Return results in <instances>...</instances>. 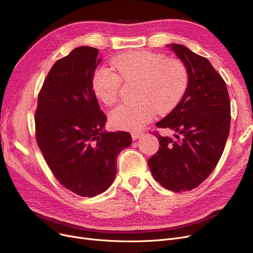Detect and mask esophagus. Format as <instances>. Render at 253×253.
<instances>
[{"label":"esophagus","instance_id":"1","mask_svg":"<svg viewBox=\"0 0 253 253\" xmlns=\"http://www.w3.org/2000/svg\"><path fill=\"white\" fill-rule=\"evenodd\" d=\"M142 132H133V133H131V136H132V139L135 140V139H138L142 136Z\"/></svg>","mask_w":253,"mask_h":253}]
</instances>
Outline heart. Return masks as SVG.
<instances>
[{
    "mask_svg": "<svg viewBox=\"0 0 253 253\" xmlns=\"http://www.w3.org/2000/svg\"><path fill=\"white\" fill-rule=\"evenodd\" d=\"M113 68L95 71L92 89L96 98L105 105L119 100L122 80L140 83L136 99L138 102L122 104L110 114L115 128L136 131L150 123L157 113L171 112L184 95L189 85V72L178 59H169L160 53L129 51L112 59Z\"/></svg>",
    "mask_w": 253,
    "mask_h": 253,
    "instance_id": "obj_1",
    "label": "heart"
}]
</instances>
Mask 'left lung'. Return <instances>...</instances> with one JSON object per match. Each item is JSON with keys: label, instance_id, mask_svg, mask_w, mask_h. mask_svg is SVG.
<instances>
[{"label": "left lung", "instance_id": "8db88e82", "mask_svg": "<svg viewBox=\"0 0 253 253\" xmlns=\"http://www.w3.org/2000/svg\"><path fill=\"white\" fill-rule=\"evenodd\" d=\"M187 66L189 85L175 108L156 125L160 148L148 160L154 178L176 193L191 191L214 170L230 133L231 103L227 86L210 61L180 44H168Z\"/></svg>", "mask_w": 253, "mask_h": 253}]
</instances>
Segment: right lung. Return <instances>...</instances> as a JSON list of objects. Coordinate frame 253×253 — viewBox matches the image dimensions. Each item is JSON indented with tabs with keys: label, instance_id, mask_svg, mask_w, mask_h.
Here are the masks:
<instances>
[{
	"label": "right lung",
	"instance_id": "obj_1",
	"mask_svg": "<svg viewBox=\"0 0 253 253\" xmlns=\"http://www.w3.org/2000/svg\"><path fill=\"white\" fill-rule=\"evenodd\" d=\"M102 59L82 46L57 60L38 96L35 116L40 150L56 179L82 197H94L113 183L117 157L131 144L125 131L103 130L106 117L92 89Z\"/></svg>",
	"mask_w": 253,
	"mask_h": 253
}]
</instances>
